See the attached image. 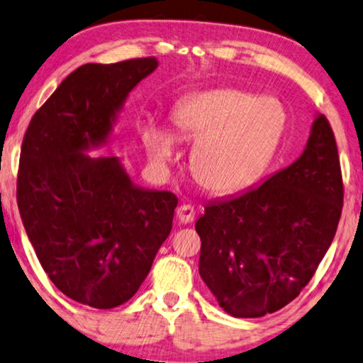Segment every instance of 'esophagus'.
Instances as JSON below:
<instances>
[{"mask_svg":"<svg viewBox=\"0 0 363 363\" xmlns=\"http://www.w3.org/2000/svg\"><path fill=\"white\" fill-rule=\"evenodd\" d=\"M177 219L180 220L182 224H188L194 219V208L191 204H182L177 209Z\"/></svg>","mask_w":363,"mask_h":363,"instance_id":"obj_1","label":"esophagus"}]
</instances>
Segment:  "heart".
<instances>
[{
	"label": "heart",
	"mask_w": 363,
	"mask_h": 363,
	"mask_svg": "<svg viewBox=\"0 0 363 363\" xmlns=\"http://www.w3.org/2000/svg\"><path fill=\"white\" fill-rule=\"evenodd\" d=\"M285 109L275 98L238 90H209L178 104V135L196 143L190 169L194 182L213 194L250 186L269 165L285 130ZM144 138L160 160L175 157L169 134L147 129Z\"/></svg>",
	"instance_id": "heart-1"
}]
</instances>
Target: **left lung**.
<instances>
[{"instance_id": "left-lung-1", "label": "left lung", "mask_w": 363, "mask_h": 363, "mask_svg": "<svg viewBox=\"0 0 363 363\" xmlns=\"http://www.w3.org/2000/svg\"><path fill=\"white\" fill-rule=\"evenodd\" d=\"M344 186L334 133L316 114L303 154L259 188L204 206L199 275L234 318H262L293 301L333 242Z\"/></svg>"}]
</instances>
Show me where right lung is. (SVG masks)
Instances as JSON below:
<instances>
[{
	"label": "right lung",
	"mask_w": 363,
	"mask_h": 363,
	"mask_svg": "<svg viewBox=\"0 0 363 363\" xmlns=\"http://www.w3.org/2000/svg\"><path fill=\"white\" fill-rule=\"evenodd\" d=\"M155 57L86 64L52 93L26 130L18 206L26 234L65 296L111 309L135 295L172 230L178 199L130 180L119 157H90L111 139L129 93Z\"/></svg>",
	"instance_id": "obj_1"
}]
</instances>
